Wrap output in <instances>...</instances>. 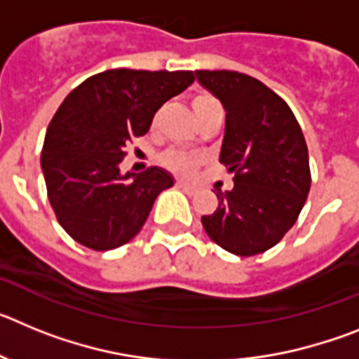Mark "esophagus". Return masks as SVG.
<instances>
[{"label": "esophagus", "instance_id": "1", "mask_svg": "<svg viewBox=\"0 0 359 359\" xmlns=\"http://www.w3.org/2000/svg\"><path fill=\"white\" fill-rule=\"evenodd\" d=\"M177 187H180L185 194H194L196 192V187L189 182H177Z\"/></svg>", "mask_w": 359, "mask_h": 359}]
</instances>
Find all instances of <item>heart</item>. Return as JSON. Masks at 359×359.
Masks as SVG:
<instances>
[{
    "mask_svg": "<svg viewBox=\"0 0 359 359\" xmlns=\"http://www.w3.org/2000/svg\"><path fill=\"white\" fill-rule=\"evenodd\" d=\"M190 106H192V111H194L196 118H198L199 122H201L203 118H207V116L210 115V113H214V111L221 109L217 100L208 93L194 95L192 100H190ZM160 161L167 167V169L174 170V172L189 174L199 165V156L198 154H192V152L185 151H167L161 154Z\"/></svg>",
    "mask_w": 359,
    "mask_h": 359,
    "instance_id": "1",
    "label": "heart"
}]
</instances>
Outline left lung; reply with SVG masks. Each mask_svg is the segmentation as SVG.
Returning a JSON list of instances; mask_svg holds the SVG:
<instances>
[{"label":"left lung","instance_id":"8db88e82","mask_svg":"<svg viewBox=\"0 0 359 359\" xmlns=\"http://www.w3.org/2000/svg\"><path fill=\"white\" fill-rule=\"evenodd\" d=\"M196 77L226 111L219 161L233 172V189H217V210L203 215V228L226 252L257 255L273 248L304 208L306 138L290 106L261 81L228 69H198Z\"/></svg>","mask_w":359,"mask_h":359}]
</instances>
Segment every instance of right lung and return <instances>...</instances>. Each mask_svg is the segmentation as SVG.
<instances>
[{
	"label": "right lung",
	"mask_w": 359,
	"mask_h": 359,
	"mask_svg": "<svg viewBox=\"0 0 359 359\" xmlns=\"http://www.w3.org/2000/svg\"><path fill=\"white\" fill-rule=\"evenodd\" d=\"M192 82V72L107 69L65 98L44 136L41 169L57 221L72 239L107 252L142 230L154 199L174 180L160 167L120 172L126 145Z\"/></svg>",
	"instance_id": "obj_1"
}]
</instances>
